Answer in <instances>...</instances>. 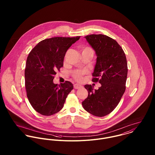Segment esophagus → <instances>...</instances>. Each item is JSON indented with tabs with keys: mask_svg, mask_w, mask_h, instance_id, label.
Returning <instances> with one entry per match:
<instances>
[{
	"mask_svg": "<svg viewBox=\"0 0 155 155\" xmlns=\"http://www.w3.org/2000/svg\"><path fill=\"white\" fill-rule=\"evenodd\" d=\"M81 85H79V84H74V89H79L80 88H81Z\"/></svg>",
	"mask_w": 155,
	"mask_h": 155,
	"instance_id": "34e87169",
	"label": "esophagus"
}]
</instances>
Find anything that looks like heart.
Returning <instances> with one entry per match:
<instances>
[{"label":"heart","mask_w":155,"mask_h":155,"mask_svg":"<svg viewBox=\"0 0 155 155\" xmlns=\"http://www.w3.org/2000/svg\"><path fill=\"white\" fill-rule=\"evenodd\" d=\"M82 51H92V49L89 47H84L82 48ZM87 73V71L85 70H75L73 73V76L76 81H81L82 79V76Z\"/></svg>","instance_id":"obj_1"}]
</instances>
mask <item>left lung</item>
I'll list each match as a JSON object with an SVG mask.
<instances>
[{"label":"left lung","instance_id":"8db88e82","mask_svg":"<svg viewBox=\"0 0 155 155\" xmlns=\"http://www.w3.org/2000/svg\"><path fill=\"white\" fill-rule=\"evenodd\" d=\"M97 55L92 81L101 87L85 85L88 97L82 103L84 109L94 116L109 114L119 104L125 91L128 66L125 54L117 42L104 35L85 36Z\"/></svg>","mask_w":155,"mask_h":155}]
</instances>
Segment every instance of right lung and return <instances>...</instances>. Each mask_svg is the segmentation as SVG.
I'll return each instance as SVG.
<instances>
[{"instance_id":"1","label":"right lung","mask_w":155,"mask_h":155,"mask_svg":"<svg viewBox=\"0 0 155 155\" xmlns=\"http://www.w3.org/2000/svg\"><path fill=\"white\" fill-rule=\"evenodd\" d=\"M80 38L46 39L29 53L24 73L25 86L30 103L40 114L51 116L61 110L73 89L70 82L57 85L54 84L53 79L56 71L63 66L67 49Z\"/></svg>"}]
</instances>
